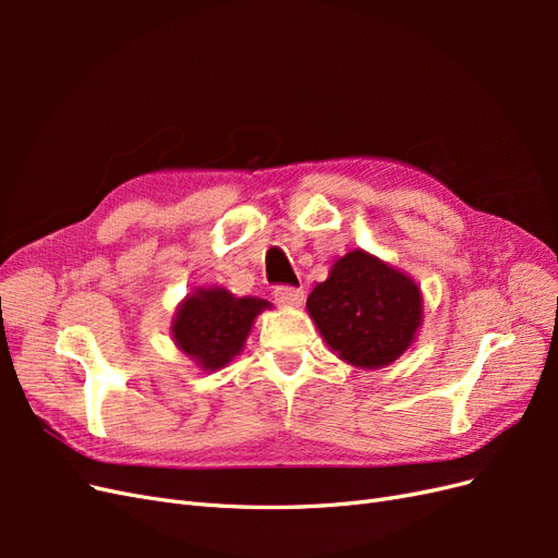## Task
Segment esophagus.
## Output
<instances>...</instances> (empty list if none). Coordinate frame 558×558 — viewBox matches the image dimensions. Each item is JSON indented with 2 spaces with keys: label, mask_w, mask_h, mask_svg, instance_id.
<instances>
[{
  "label": "esophagus",
  "mask_w": 558,
  "mask_h": 558,
  "mask_svg": "<svg viewBox=\"0 0 558 558\" xmlns=\"http://www.w3.org/2000/svg\"><path fill=\"white\" fill-rule=\"evenodd\" d=\"M275 300L283 307H298L305 300V291L298 289V286H277Z\"/></svg>",
  "instance_id": "esophagus-1"
}]
</instances>
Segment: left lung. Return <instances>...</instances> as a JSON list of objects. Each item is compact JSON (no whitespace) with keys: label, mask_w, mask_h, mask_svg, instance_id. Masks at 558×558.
<instances>
[{"label":"left lung","mask_w":558,"mask_h":558,"mask_svg":"<svg viewBox=\"0 0 558 558\" xmlns=\"http://www.w3.org/2000/svg\"><path fill=\"white\" fill-rule=\"evenodd\" d=\"M307 312L335 356L353 367L379 369L414 344L424 324V295L402 269L353 248L316 283Z\"/></svg>","instance_id":"1"}]
</instances>
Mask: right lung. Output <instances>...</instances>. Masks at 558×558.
<instances>
[{"mask_svg":"<svg viewBox=\"0 0 558 558\" xmlns=\"http://www.w3.org/2000/svg\"><path fill=\"white\" fill-rule=\"evenodd\" d=\"M269 307L263 298H238L223 286H195L174 312L172 340L199 369L216 373L240 356L258 314Z\"/></svg>","mask_w":558,"mask_h":558,"instance_id":"add662e5","label":"right lung"}]
</instances>
